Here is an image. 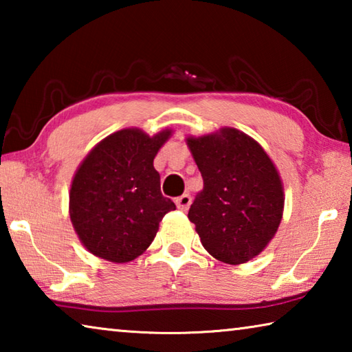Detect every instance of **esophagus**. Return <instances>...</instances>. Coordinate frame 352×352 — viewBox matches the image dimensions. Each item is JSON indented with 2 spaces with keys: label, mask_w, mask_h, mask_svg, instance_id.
<instances>
[{
  "label": "esophagus",
  "mask_w": 352,
  "mask_h": 352,
  "mask_svg": "<svg viewBox=\"0 0 352 352\" xmlns=\"http://www.w3.org/2000/svg\"><path fill=\"white\" fill-rule=\"evenodd\" d=\"M175 204H177V208H178V210L186 211L188 208H189V205H190V195H189V194H183V195H180V197H177V199H175Z\"/></svg>",
  "instance_id": "34e87169"
}]
</instances>
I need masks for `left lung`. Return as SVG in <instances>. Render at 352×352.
Returning a JSON list of instances; mask_svg holds the SVG:
<instances>
[{
    "label": "left lung",
    "instance_id": "left-lung-1",
    "mask_svg": "<svg viewBox=\"0 0 352 352\" xmlns=\"http://www.w3.org/2000/svg\"><path fill=\"white\" fill-rule=\"evenodd\" d=\"M186 141L204 178L188 217L208 253L243 264L281 223L284 192L275 164L253 138L231 127Z\"/></svg>",
    "mask_w": 352,
    "mask_h": 352
}]
</instances>
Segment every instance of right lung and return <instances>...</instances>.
<instances>
[{"instance_id":"obj_1","label":"right lung","mask_w":352,"mask_h":352,"mask_svg":"<svg viewBox=\"0 0 352 352\" xmlns=\"http://www.w3.org/2000/svg\"><path fill=\"white\" fill-rule=\"evenodd\" d=\"M170 130L148 136L124 129L102 140L77 169L69 190V217L83 245L99 258L133 261L151 245L175 204L160 189L153 158Z\"/></svg>"}]
</instances>
